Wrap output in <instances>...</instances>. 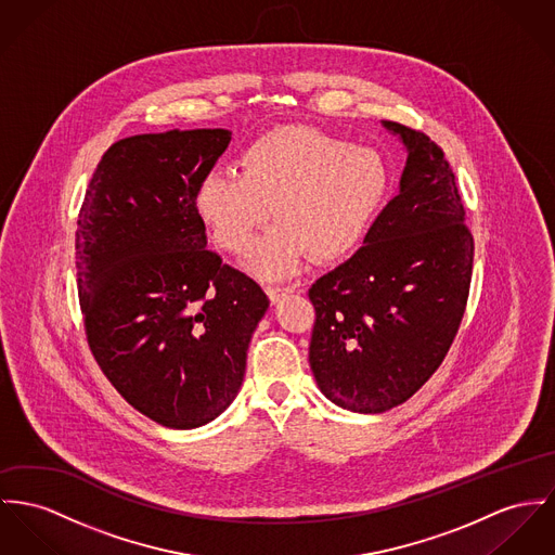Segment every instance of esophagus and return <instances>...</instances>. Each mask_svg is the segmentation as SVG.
I'll list each match as a JSON object with an SVG mask.
<instances>
[{
  "mask_svg": "<svg viewBox=\"0 0 555 555\" xmlns=\"http://www.w3.org/2000/svg\"><path fill=\"white\" fill-rule=\"evenodd\" d=\"M266 292H268V296H270L272 301H279V299L289 296V294L294 292V287H289V285H285V287H283V285H276V287H268Z\"/></svg>",
  "mask_w": 555,
  "mask_h": 555,
  "instance_id": "34e87169",
  "label": "esophagus"
}]
</instances>
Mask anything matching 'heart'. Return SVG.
I'll return each mask as SVG.
<instances>
[{
    "instance_id": "obj_1",
    "label": "heart",
    "mask_w": 555,
    "mask_h": 555,
    "mask_svg": "<svg viewBox=\"0 0 555 555\" xmlns=\"http://www.w3.org/2000/svg\"><path fill=\"white\" fill-rule=\"evenodd\" d=\"M241 172L211 171L194 194V209L215 243L247 254L270 217L247 266L257 276L294 274L304 257L336 259L367 230L386 188L380 156L310 127L274 128L251 141Z\"/></svg>"
}]
</instances>
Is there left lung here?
I'll return each instance as SVG.
<instances>
[{"label":"left lung","instance_id":"1","mask_svg":"<svg viewBox=\"0 0 555 555\" xmlns=\"http://www.w3.org/2000/svg\"><path fill=\"white\" fill-rule=\"evenodd\" d=\"M384 127L408 147L399 194L365 245L308 289L314 380L361 414L401 405L437 372L467 308L475 251L443 150L416 128Z\"/></svg>","mask_w":555,"mask_h":555}]
</instances>
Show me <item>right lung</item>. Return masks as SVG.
Masks as SVG:
<instances>
[{
  "label": "right lung",
  "mask_w": 555,
  "mask_h": 555,
  "mask_svg": "<svg viewBox=\"0 0 555 555\" xmlns=\"http://www.w3.org/2000/svg\"><path fill=\"white\" fill-rule=\"evenodd\" d=\"M230 134L196 128L120 139L92 172L78 215L90 352L128 403L163 427H203L232 403L270 304L251 276L207 249L194 209Z\"/></svg>",
  "instance_id": "obj_1"
}]
</instances>
